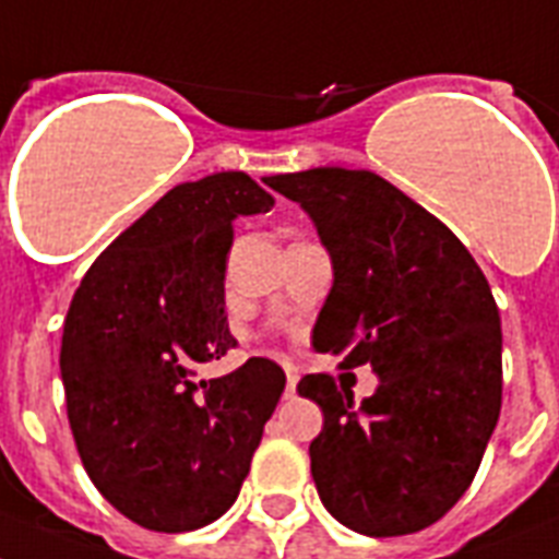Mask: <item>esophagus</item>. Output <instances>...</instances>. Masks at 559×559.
I'll use <instances>...</instances> for the list:
<instances>
[{"label": "esophagus", "mask_w": 559, "mask_h": 559, "mask_svg": "<svg viewBox=\"0 0 559 559\" xmlns=\"http://www.w3.org/2000/svg\"><path fill=\"white\" fill-rule=\"evenodd\" d=\"M295 386H298V372L287 367V395H295Z\"/></svg>", "instance_id": "obj_1"}]
</instances>
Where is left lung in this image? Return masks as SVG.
I'll list each match as a JSON object with an SVG mask.
<instances>
[{
	"label": "left lung",
	"mask_w": 559,
	"mask_h": 559,
	"mask_svg": "<svg viewBox=\"0 0 559 559\" xmlns=\"http://www.w3.org/2000/svg\"><path fill=\"white\" fill-rule=\"evenodd\" d=\"M266 185L301 204L330 252L312 346L378 374L360 403L330 374L298 383L323 412L309 443L321 503L369 537L420 532L472 486L500 417L503 335L489 281L447 224L374 173L316 167Z\"/></svg>",
	"instance_id": "left-lung-1"
}]
</instances>
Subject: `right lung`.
Instances as JSON below:
<instances>
[{
    "label": "right lung",
    "instance_id": "obj_1",
    "mask_svg": "<svg viewBox=\"0 0 559 559\" xmlns=\"http://www.w3.org/2000/svg\"><path fill=\"white\" fill-rule=\"evenodd\" d=\"M275 204L247 173L173 187L93 261L62 335L68 420L93 486L150 532L236 503L287 374L266 358L199 381L238 344L224 316L233 224Z\"/></svg>",
    "mask_w": 559,
    "mask_h": 559
}]
</instances>
